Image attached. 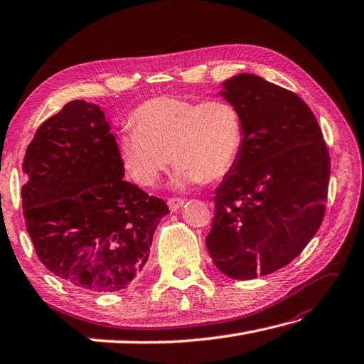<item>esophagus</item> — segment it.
Segmentation results:
<instances>
[{"mask_svg": "<svg viewBox=\"0 0 364 364\" xmlns=\"http://www.w3.org/2000/svg\"><path fill=\"white\" fill-rule=\"evenodd\" d=\"M168 205H169V209H171L173 212L179 210L181 207L183 205V199L182 198H169L168 199Z\"/></svg>", "mask_w": 364, "mask_h": 364, "instance_id": "esophagus-1", "label": "esophagus"}]
</instances>
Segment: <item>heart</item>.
<instances>
[{"label": "heart", "mask_w": 364, "mask_h": 364, "mask_svg": "<svg viewBox=\"0 0 364 364\" xmlns=\"http://www.w3.org/2000/svg\"><path fill=\"white\" fill-rule=\"evenodd\" d=\"M130 124L135 130L117 136V154L125 171L144 187L159 181L169 159L177 187L223 179L243 149L242 113L225 99L157 95L132 111Z\"/></svg>", "instance_id": "obj_1"}]
</instances>
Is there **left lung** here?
<instances>
[{
  "label": "left lung",
  "mask_w": 364,
  "mask_h": 364,
  "mask_svg": "<svg viewBox=\"0 0 364 364\" xmlns=\"http://www.w3.org/2000/svg\"><path fill=\"white\" fill-rule=\"evenodd\" d=\"M239 107L243 149L215 190L205 237L226 277L255 279L299 256L322 223L330 157L316 116L299 95L255 73H239L218 92Z\"/></svg>",
  "instance_id": "8db88e82"
}]
</instances>
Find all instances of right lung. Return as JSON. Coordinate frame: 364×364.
Segmentation results:
<instances>
[{"mask_svg":"<svg viewBox=\"0 0 364 364\" xmlns=\"http://www.w3.org/2000/svg\"><path fill=\"white\" fill-rule=\"evenodd\" d=\"M103 111L65 103L29 143L21 187L26 231L41 262L92 292H117L149 259L163 199L124 181V165Z\"/></svg>","mask_w":364,"mask_h":364,"instance_id":"right-lung-1","label":"right lung"}]
</instances>
